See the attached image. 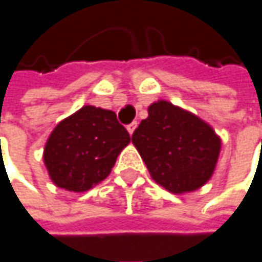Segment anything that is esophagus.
Returning a JSON list of instances; mask_svg holds the SVG:
<instances>
[{"mask_svg": "<svg viewBox=\"0 0 262 262\" xmlns=\"http://www.w3.org/2000/svg\"><path fill=\"white\" fill-rule=\"evenodd\" d=\"M137 125H138V122H137V121H135V122H132V124H128V125H127V132H128L130 135H132V134L135 132Z\"/></svg>", "mask_w": 262, "mask_h": 262, "instance_id": "esophagus-1", "label": "esophagus"}]
</instances>
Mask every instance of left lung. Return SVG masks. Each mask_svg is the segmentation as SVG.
Instances as JSON below:
<instances>
[{"label": "left lung", "mask_w": 262, "mask_h": 262, "mask_svg": "<svg viewBox=\"0 0 262 262\" xmlns=\"http://www.w3.org/2000/svg\"><path fill=\"white\" fill-rule=\"evenodd\" d=\"M147 113L132 143L152 180L172 194L202 188L214 174L221 137L208 122L169 101H155Z\"/></svg>", "instance_id": "8db88e82"}]
</instances>
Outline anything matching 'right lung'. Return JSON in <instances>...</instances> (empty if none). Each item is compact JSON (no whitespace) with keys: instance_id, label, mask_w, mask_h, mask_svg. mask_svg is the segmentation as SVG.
I'll list each match as a JSON object with an SVG mask.
<instances>
[{"instance_id":"1","label":"right lung","mask_w":262,"mask_h":262,"mask_svg":"<svg viewBox=\"0 0 262 262\" xmlns=\"http://www.w3.org/2000/svg\"><path fill=\"white\" fill-rule=\"evenodd\" d=\"M128 143L130 135L115 112L83 105L54 127L45 144L43 161L55 186L85 192L108 177Z\"/></svg>"}]
</instances>
